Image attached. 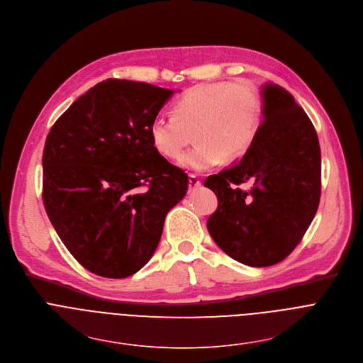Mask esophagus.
<instances>
[{
    "label": "esophagus",
    "instance_id": "obj_1",
    "mask_svg": "<svg viewBox=\"0 0 363 363\" xmlns=\"http://www.w3.org/2000/svg\"><path fill=\"white\" fill-rule=\"evenodd\" d=\"M201 186V181H199V178L196 177V175H189V191L192 192V191H195L196 188H199Z\"/></svg>",
    "mask_w": 363,
    "mask_h": 363
}]
</instances>
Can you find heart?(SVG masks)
Returning <instances> with one entry per match:
<instances>
[{
  "instance_id": "b5f03b06",
  "label": "heart",
  "mask_w": 363,
  "mask_h": 363,
  "mask_svg": "<svg viewBox=\"0 0 363 363\" xmlns=\"http://www.w3.org/2000/svg\"><path fill=\"white\" fill-rule=\"evenodd\" d=\"M172 113L152 119V147L162 157L175 160L194 134L198 144L182 155L179 165L208 171L223 157L236 160L248 151L261 125L262 99L248 81L206 82L185 91L175 101Z\"/></svg>"
}]
</instances>
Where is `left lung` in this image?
I'll return each instance as SVG.
<instances>
[{
  "instance_id": "8db88e82",
  "label": "left lung",
  "mask_w": 363,
  "mask_h": 363,
  "mask_svg": "<svg viewBox=\"0 0 363 363\" xmlns=\"http://www.w3.org/2000/svg\"><path fill=\"white\" fill-rule=\"evenodd\" d=\"M264 121L238 164L203 185L218 196L208 219L216 245L248 267L284 261L301 242L320 198V148L313 124L279 85L262 89ZM251 182L250 190L240 185Z\"/></svg>"
}]
</instances>
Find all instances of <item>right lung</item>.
Instances as JSON below:
<instances>
[{
  "label": "right lung",
  "instance_id": "1",
  "mask_svg": "<svg viewBox=\"0 0 363 363\" xmlns=\"http://www.w3.org/2000/svg\"><path fill=\"white\" fill-rule=\"evenodd\" d=\"M174 94L109 78L81 95L52 125L43 154V201L71 255L112 279L154 255L165 216L188 175L154 147L150 127Z\"/></svg>",
  "mask_w": 363,
  "mask_h": 363
}]
</instances>
